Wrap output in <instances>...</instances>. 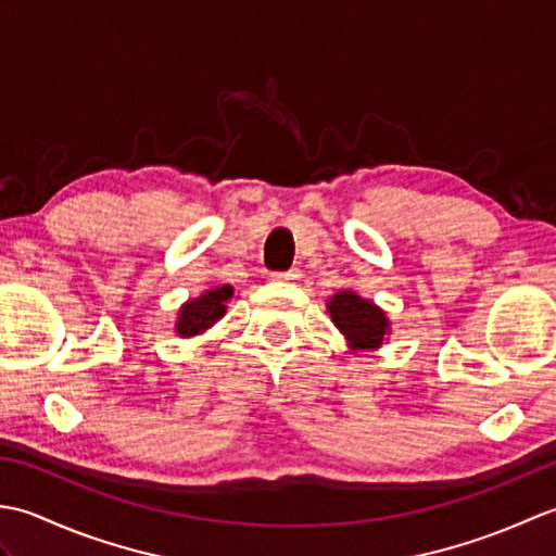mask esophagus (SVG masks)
<instances>
[{
	"instance_id": "1",
	"label": "esophagus",
	"mask_w": 556,
	"mask_h": 556,
	"mask_svg": "<svg viewBox=\"0 0 556 556\" xmlns=\"http://www.w3.org/2000/svg\"><path fill=\"white\" fill-rule=\"evenodd\" d=\"M271 281H279V285H293L301 277L299 269H287V271H271Z\"/></svg>"
}]
</instances>
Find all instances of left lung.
<instances>
[{
    "instance_id": "obj_1",
    "label": "left lung",
    "mask_w": 556,
    "mask_h": 556,
    "mask_svg": "<svg viewBox=\"0 0 556 556\" xmlns=\"http://www.w3.org/2000/svg\"><path fill=\"white\" fill-rule=\"evenodd\" d=\"M327 308L332 323L351 341L353 349H375L382 344L389 323L384 313L370 301L356 296L353 291H339L329 299Z\"/></svg>"
}]
</instances>
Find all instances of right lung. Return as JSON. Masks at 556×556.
<instances>
[{"instance_id":"1","label":"right lung","mask_w":556,"mask_h":556,"mask_svg":"<svg viewBox=\"0 0 556 556\" xmlns=\"http://www.w3.org/2000/svg\"><path fill=\"white\" fill-rule=\"evenodd\" d=\"M233 289L231 287H219L203 293L198 301H188L181 313H179V325H176V332L181 337H195L205 332L207 327L215 325L219 317L227 313V303L231 299Z\"/></svg>"}]
</instances>
